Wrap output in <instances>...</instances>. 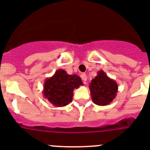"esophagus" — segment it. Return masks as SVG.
Instances as JSON below:
<instances>
[{
  "instance_id": "esophagus-1",
  "label": "esophagus",
  "mask_w": 150,
  "mask_h": 150,
  "mask_svg": "<svg viewBox=\"0 0 150 150\" xmlns=\"http://www.w3.org/2000/svg\"><path fill=\"white\" fill-rule=\"evenodd\" d=\"M81 79H82L84 82H86V81H87L88 77H87V75H86L85 73L81 74Z\"/></svg>"
}]
</instances>
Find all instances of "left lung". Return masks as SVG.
<instances>
[{
  "label": "left lung",
  "mask_w": 150,
  "mask_h": 150,
  "mask_svg": "<svg viewBox=\"0 0 150 150\" xmlns=\"http://www.w3.org/2000/svg\"><path fill=\"white\" fill-rule=\"evenodd\" d=\"M89 88L93 102L98 106H106L115 98L118 88L115 81L100 70L90 83Z\"/></svg>",
  "instance_id": "obj_1"
}]
</instances>
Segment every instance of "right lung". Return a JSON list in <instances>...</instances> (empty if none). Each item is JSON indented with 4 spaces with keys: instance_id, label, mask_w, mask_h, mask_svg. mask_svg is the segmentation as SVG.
Returning <instances> with one entry per match:
<instances>
[{
    "instance_id": "right-lung-1",
    "label": "right lung",
    "mask_w": 150,
    "mask_h": 150,
    "mask_svg": "<svg viewBox=\"0 0 150 150\" xmlns=\"http://www.w3.org/2000/svg\"><path fill=\"white\" fill-rule=\"evenodd\" d=\"M81 85L83 83L79 75H69L65 70L58 69L45 80L42 93L44 98L55 107H61L72 101L74 89Z\"/></svg>"
}]
</instances>
